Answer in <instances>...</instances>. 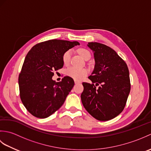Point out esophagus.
<instances>
[{
	"label": "esophagus",
	"mask_w": 151,
	"mask_h": 151,
	"mask_svg": "<svg viewBox=\"0 0 151 151\" xmlns=\"http://www.w3.org/2000/svg\"><path fill=\"white\" fill-rule=\"evenodd\" d=\"M75 84H80V83H81V82L80 81H76V80H75Z\"/></svg>",
	"instance_id": "34e87169"
}]
</instances>
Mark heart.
Segmentation results:
<instances>
[{
	"instance_id": "1",
	"label": "heart",
	"mask_w": 151,
	"mask_h": 151,
	"mask_svg": "<svg viewBox=\"0 0 151 151\" xmlns=\"http://www.w3.org/2000/svg\"><path fill=\"white\" fill-rule=\"evenodd\" d=\"M77 51L78 53L84 59H86L88 56H91L89 51L87 49H84V48H80ZM70 56H71V50H67L63 54L62 60L64 64H65V65L69 64L70 60ZM66 74L70 77L76 80H81L87 75L88 70L85 68H77V67H70L66 70Z\"/></svg>"
}]
</instances>
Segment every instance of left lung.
Instances as JSON below:
<instances>
[{
  "label": "left lung",
  "instance_id": "obj_1",
  "mask_svg": "<svg viewBox=\"0 0 151 151\" xmlns=\"http://www.w3.org/2000/svg\"><path fill=\"white\" fill-rule=\"evenodd\" d=\"M88 46L93 52L95 65L88 77L93 84L82 83V104L96 119L110 120L119 115L126 105L130 91L129 70L110 47L97 42H89ZM94 83L101 85L97 89Z\"/></svg>",
  "mask_w": 151,
  "mask_h": 151
}]
</instances>
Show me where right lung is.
<instances>
[{"mask_svg":"<svg viewBox=\"0 0 151 151\" xmlns=\"http://www.w3.org/2000/svg\"><path fill=\"white\" fill-rule=\"evenodd\" d=\"M79 45L78 41L51 40L36 44L28 52L19 86L22 104L34 116L49 117L64 103L75 82L69 76L56 82L53 72L63 67V54Z\"/></svg>","mask_w":151,"mask_h":151,"instance_id":"right-lung-1","label":"right lung"}]
</instances>
